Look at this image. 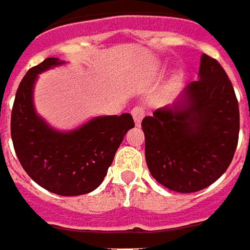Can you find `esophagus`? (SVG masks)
<instances>
[{"mask_svg": "<svg viewBox=\"0 0 250 250\" xmlns=\"http://www.w3.org/2000/svg\"><path fill=\"white\" fill-rule=\"evenodd\" d=\"M132 117H133V120H135V125H136V126H140L142 120L145 118V108H143V107H135V108L132 110Z\"/></svg>", "mask_w": 250, "mask_h": 250, "instance_id": "esophagus-1", "label": "esophagus"}]
</instances>
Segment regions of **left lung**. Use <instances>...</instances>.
Segmentation results:
<instances>
[{
	"mask_svg": "<svg viewBox=\"0 0 250 250\" xmlns=\"http://www.w3.org/2000/svg\"><path fill=\"white\" fill-rule=\"evenodd\" d=\"M142 128L146 162L158 183L177 192L215 183L232 161L239 133L238 102L217 60L202 55L198 80L146 117Z\"/></svg>",
	"mask_w": 250,
	"mask_h": 250,
	"instance_id": "left-lung-1",
	"label": "left lung"
}]
</instances>
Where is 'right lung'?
<instances>
[{"label": "right lung", "instance_id": "add662e5", "mask_svg": "<svg viewBox=\"0 0 250 250\" xmlns=\"http://www.w3.org/2000/svg\"><path fill=\"white\" fill-rule=\"evenodd\" d=\"M63 64L64 60L48 58L28 70L15 96L11 135L21 167L35 183L53 194L73 197L102 184L135 124L130 114L124 113L93 117L70 130L49 125L35 110V83L40 74Z\"/></svg>", "mask_w": 250, "mask_h": 250}]
</instances>
